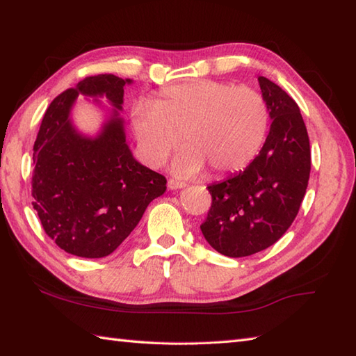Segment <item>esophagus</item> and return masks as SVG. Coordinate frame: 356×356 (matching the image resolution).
Wrapping results in <instances>:
<instances>
[{
	"mask_svg": "<svg viewBox=\"0 0 356 356\" xmlns=\"http://www.w3.org/2000/svg\"><path fill=\"white\" fill-rule=\"evenodd\" d=\"M168 187L170 188V191H177V188L186 187V183H183V181H177V179H169L168 181Z\"/></svg>",
	"mask_w": 356,
	"mask_h": 356,
	"instance_id": "34e87169",
	"label": "esophagus"
}]
</instances>
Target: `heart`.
I'll use <instances>...</instances> for the list:
<instances>
[{
  "instance_id": "obj_1",
  "label": "heart",
  "mask_w": 356,
  "mask_h": 356,
  "mask_svg": "<svg viewBox=\"0 0 356 356\" xmlns=\"http://www.w3.org/2000/svg\"><path fill=\"white\" fill-rule=\"evenodd\" d=\"M270 111L262 94L250 86L198 79L165 86L151 104L132 109V129L143 160L158 168L179 146L175 175L188 178L204 170L215 175L238 172L262 147Z\"/></svg>"
}]
</instances>
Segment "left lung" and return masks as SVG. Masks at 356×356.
<instances>
[{"label":"left lung","mask_w":356,"mask_h":356,"mask_svg":"<svg viewBox=\"0 0 356 356\" xmlns=\"http://www.w3.org/2000/svg\"><path fill=\"white\" fill-rule=\"evenodd\" d=\"M271 117L264 147L245 170L209 186L211 207L201 232L228 257L277 242L298 213L311 172L309 137L298 105L279 85L257 77Z\"/></svg>","instance_id":"1"}]
</instances>
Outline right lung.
Segmentation results:
<instances>
[{"mask_svg":"<svg viewBox=\"0 0 356 356\" xmlns=\"http://www.w3.org/2000/svg\"><path fill=\"white\" fill-rule=\"evenodd\" d=\"M131 82L114 74L85 77L51 102L38 132L31 204L49 238L73 256L111 254L137 227L151 201L165 192V178L140 164L126 143L118 109L123 86ZM79 93L105 95L115 106L94 139L79 134L69 120Z\"/></svg>","mask_w":356,"mask_h":356,"instance_id":"add662e5","label":"right lung"}]
</instances>
